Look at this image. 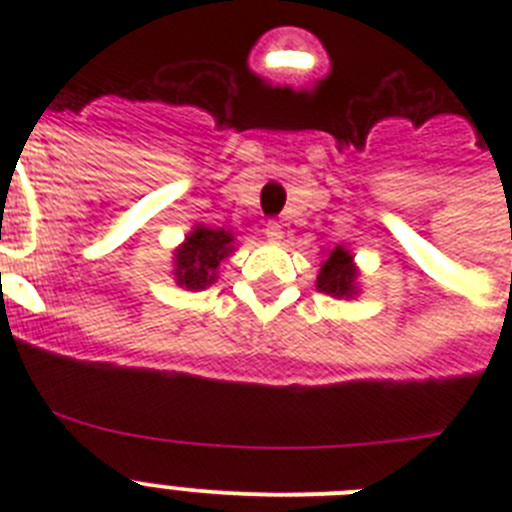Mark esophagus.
<instances>
[{
    "instance_id": "34e87169",
    "label": "esophagus",
    "mask_w": 512,
    "mask_h": 512,
    "mask_svg": "<svg viewBox=\"0 0 512 512\" xmlns=\"http://www.w3.org/2000/svg\"><path fill=\"white\" fill-rule=\"evenodd\" d=\"M264 235H266V241L279 243L282 241V225H279L277 220H269V223L264 225Z\"/></svg>"
}]
</instances>
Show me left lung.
<instances>
[{"label": "left lung", "instance_id": "left-lung-1", "mask_svg": "<svg viewBox=\"0 0 512 512\" xmlns=\"http://www.w3.org/2000/svg\"><path fill=\"white\" fill-rule=\"evenodd\" d=\"M356 277H359V271H356L354 266V256H351L343 246H338L328 253V259L320 266L318 284H315V287H318L320 292H325V295L338 297V300H343V297L351 300V297L359 292Z\"/></svg>", "mask_w": 512, "mask_h": 512}]
</instances>
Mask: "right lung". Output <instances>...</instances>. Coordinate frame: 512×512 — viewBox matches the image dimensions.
<instances>
[{
	"label": "right lung",
	"mask_w": 512,
	"mask_h": 512,
	"mask_svg": "<svg viewBox=\"0 0 512 512\" xmlns=\"http://www.w3.org/2000/svg\"><path fill=\"white\" fill-rule=\"evenodd\" d=\"M233 233L197 225L174 251V279L179 287L205 289L217 279V266L233 253Z\"/></svg>",
	"instance_id": "right-lung-1"
}]
</instances>
